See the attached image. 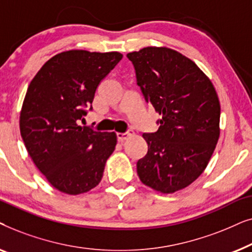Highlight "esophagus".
<instances>
[{
	"label": "esophagus",
	"instance_id": "esophagus-1",
	"mask_svg": "<svg viewBox=\"0 0 252 252\" xmlns=\"http://www.w3.org/2000/svg\"><path fill=\"white\" fill-rule=\"evenodd\" d=\"M132 134H133L132 130H128V132L126 133H117V139H118L119 142H123V141H125L127 137H129Z\"/></svg>",
	"mask_w": 252,
	"mask_h": 252
}]
</instances>
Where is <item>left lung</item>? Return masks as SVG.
I'll return each instance as SVG.
<instances>
[{"mask_svg":"<svg viewBox=\"0 0 252 252\" xmlns=\"http://www.w3.org/2000/svg\"><path fill=\"white\" fill-rule=\"evenodd\" d=\"M147 103L161 118L144 133L148 153L136 164L140 180L171 194L203 173L218 142L220 103L212 82L191 60L166 47L127 54Z\"/></svg>","mask_w":252,"mask_h":252,"instance_id":"left-lung-1","label":"left lung"}]
</instances>
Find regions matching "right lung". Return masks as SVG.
Wrapping results in <instances>:
<instances>
[{"instance_id": "1", "label": "right lung", "mask_w": 252, "mask_h": 252, "mask_svg": "<svg viewBox=\"0 0 252 252\" xmlns=\"http://www.w3.org/2000/svg\"><path fill=\"white\" fill-rule=\"evenodd\" d=\"M122 58L117 51H63L44 63L27 88L20 134L35 166L64 194L96 187L115 150V132H96L79 124L86 109H93L99 82Z\"/></svg>"}]
</instances>
